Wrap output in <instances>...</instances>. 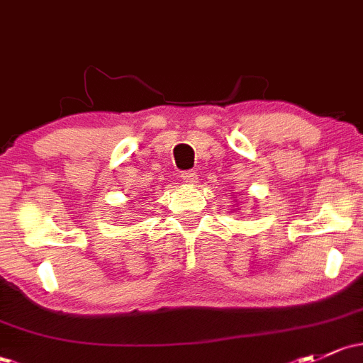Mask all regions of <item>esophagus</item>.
I'll return each mask as SVG.
<instances>
[{
	"label": "esophagus",
	"mask_w": 363,
	"mask_h": 363,
	"mask_svg": "<svg viewBox=\"0 0 363 363\" xmlns=\"http://www.w3.org/2000/svg\"><path fill=\"white\" fill-rule=\"evenodd\" d=\"M181 177H182V181L188 182V184H194V182H196V179H198V175H196V172H194V170H184L181 174Z\"/></svg>",
	"instance_id": "34e87169"
}]
</instances>
